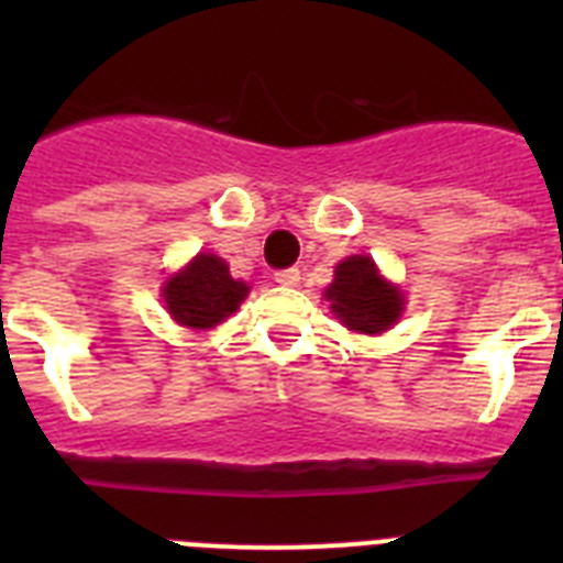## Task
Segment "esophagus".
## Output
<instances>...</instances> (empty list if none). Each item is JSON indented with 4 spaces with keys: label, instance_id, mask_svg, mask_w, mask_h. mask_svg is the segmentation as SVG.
<instances>
[{
    "label": "esophagus",
    "instance_id": "obj_1",
    "mask_svg": "<svg viewBox=\"0 0 563 563\" xmlns=\"http://www.w3.org/2000/svg\"><path fill=\"white\" fill-rule=\"evenodd\" d=\"M298 282H301V271H298V267H287V271L276 273V285L296 287Z\"/></svg>",
    "mask_w": 563,
    "mask_h": 563
}]
</instances>
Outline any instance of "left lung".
Masks as SVG:
<instances>
[{
    "instance_id": "obj_1",
    "label": "left lung",
    "mask_w": 563,
    "mask_h": 563,
    "mask_svg": "<svg viewBox=\"0 0 563 563\" xmlns=\"http://www.w3.org/2000/svg\"><path fill=\"white\" fill-rule=\"evenodd\" d=\"M330 310L346 330L361 335L386 332L402 312L400 287L380 276L372 256H350L335 267V278L324 290Z\"/></svg>"
}]
</instances>
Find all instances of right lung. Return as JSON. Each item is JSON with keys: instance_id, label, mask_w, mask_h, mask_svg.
<instances>
[{"instance_id": "add662e5", "label": "right lung", "mask_w": 563, "mask_h": 563, "mask_svg": "<svg viewBox=\"0 0 563 563\" xmlns=\"http://www.w3.org/2000/svg\"><path fill=\"white\" fill-rule=\"evenodd\" d=\"M251 287L236 282L228 265L213 253L197 256L163 285V301L177 324L191 330H211L239 310Z\"/></svg>"}]
</instances>
